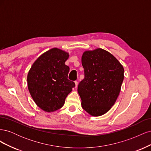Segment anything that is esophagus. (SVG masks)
I'll use <instances>...</instances> for the list:
<instances>
[{
    "mask_svg": "<svg viewBox=\"0 0 151 151\" xmlns=\"http://www.w3.org/2000/svg\"><path fill=\"white\" fill-rule=\"evenodd\" d=\"M74 83H75V88H77V86H78V82H77V81H76Z\"/></svg>",
    "mask_w": 151,
    "mask_h": 151,
    "instance_id": "esophagus-1",
    "label": "esophagus"
}]
</instances>
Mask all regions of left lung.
<instances>
[{"instance_id":"obj_1","label":"left lung","mask_w":151,"mask_h":151,"mask_svg":"<svg viewBox=\"0 0 151 151\" xmlns=\"http://www.w3.org/2000/svg\"><path fill=\"white\" fill-rule=\"evenodd\" d=\"M82 65L84 78L77 88L82 107L93 116L103 115L116 101L124 68L113 55L101 48L84 52Z\"/></svg>"}]
</instances>
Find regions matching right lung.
<instances>
[{
  "label": "right lung",
  "instance_id": "obj_1",
  "mask_svg": "<svg viewBox=\"0 0 151 151\" xmlns=\"http://www.w3.org/2000/svg\"><path fill=\"white\" fill-rule=\"evenodd\" d=\"M69 55L57 48L40 56L28 72V89L35 103L47 112L61 108L75 83L67 79L69 67L65 64Z\"/></svg>",
  "mask_w": 151,
  "mask_h": 151
}]
</instances>
